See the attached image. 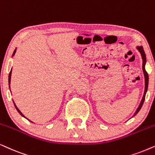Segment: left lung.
I'll return each mask as SVG.
<instances>
[{
	"label": "left lung",
	"instance_id": "obj_1",
	"mask_svg": "<svg viewBox=\"0 0 155 155\" xmlns=\"http://www.w3.org/2000/svg\"><path fill=\"white\" fill-rule=\"evenodd\" d=\"M137 49H138V51H140V54H141V56H142V70H143V73H144V76H145V92H144V95H143V97H142V99L141 101V102H140V106L138 107L137 110L135 111V113H134L133 116L134 117L135 115L137 114V113L139 112L140 109H141L142 105H143V103L145 101V95H146V93H147V88H148V83H149V76H148V74L147 73V71H146L145 70V64H146V55H145V51H144L143 49V47L142 46H140V47H137Z\"/></svg>",
	"mask_w": 155,
	"mask_h": 155
}]
</instances>
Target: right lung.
Segmentation results:
<instances>
[{
    "mask_svg": "<svg viewBox=\"0 0 155 155\" xmlns=\"http://www.w3.org/2000/svg\"><path fill=\"white\" fill-rule=\"evenodd\" d=\"M15 51H16V49H15V51H13V56H14V54H15ZM11 73H12V69H11V71H10V73H9V76H8V83H9V84H10V77H11ZM13 104H14V106H15V107L16 110H18V113H20V115H21L22 117H25V116H24V115H23V114H22V113L21 112H20V110H19V109H18V107H17V106H16V105L15 104V103H14V102H13ZM25 118H26V119H28V118H27V117H25ZM30 122H32V121H31V120H30Z\"/></svg>",
    "mask_w": 155,
    "mask_h": 155,
    "instance_id": "add662e5",
    "label": "right lung"
}]
</instances>
